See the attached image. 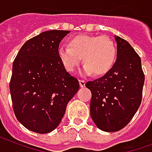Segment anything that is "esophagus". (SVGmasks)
<instances>
[{
    "instance_id": "obj_1",
    "label": "esophagus",
    "mask_w": 152,
    "mask_h": 152,
    "mask_svg": "<svg viewBox=\"0 0 152 152\" xmlns=\"http://www.w3.org/2000/svg\"><path fill=\"white\" fill-rule=\"evenodd\" d=\"M79 84H80V86L81 87H85L86 86V81L84 80H79Z\"/></svg>"
}]
</instances>
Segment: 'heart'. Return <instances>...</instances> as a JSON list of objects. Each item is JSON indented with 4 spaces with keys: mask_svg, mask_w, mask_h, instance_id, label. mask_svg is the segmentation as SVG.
<instances>
[{
    "mask_svg": "<svg viewBox=\"0 0 152 152\" xmlns=\"http://www.w3.org/2000/svg\"><path fill=\"white\" fill-rule=\"evenodd\" d=\"M70 48L61 46L58 55L66 70L73 72L82 57L83 72L100 76L113 66L116 59V43L109 36L80 35L69 42Z\"/></svg>",
    "mask_w": 152,
    "mask_h": 152,
    "instance_id": "obj_1",
    "label": "heart"
}]
</instances>
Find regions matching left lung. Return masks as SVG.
I'll use <instances>...</instances> for the list:
<instances>
[{"label": "left lung", "instance_id": "left-lung-1", "mask_svg": "<svg viewBox=\"0 0 152 152\" xmlns=\"http://www.w3.org/2000/svg\"><path fill=\"white\" fill-rule=\"evenodd\" d=\"M117 47L113 66L103 76L89 81L90 116L99 129L113 132L126 126L142 101L144 83L141 59L128 41L115 36Z\"/></svg>", "mask_w": 152, "mask_h": 152}]
</instances>
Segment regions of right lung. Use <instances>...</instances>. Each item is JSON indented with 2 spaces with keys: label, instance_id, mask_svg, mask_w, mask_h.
Here are the masks:
<instances>
[{
  "label": "right lung",
  "instance_id": "1",
  "mask_svg": "<svg viewBox=\"0 0 152 152\" xmlns=\"http://www.w3.org/2000/svg\"><path fill=\"white\" fill-rule=\"evenodd\" d=\"M70 31H43L28 39L12 64L9 89L16 117L26 129L48 133L59 124L79 82L66 70L58 49Z\"/></svg>",
  "mask_w": 152,
  "mask_h": 152
}]
</instances>
